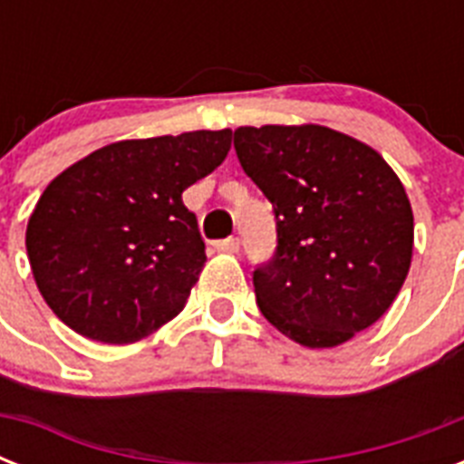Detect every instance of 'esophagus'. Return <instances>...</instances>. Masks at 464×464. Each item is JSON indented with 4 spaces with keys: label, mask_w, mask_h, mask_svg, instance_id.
Listing matches in <instances>:
<instances>
[{
    "label": "esophagus",
    "mask_w": 464,
    "mask_h": 464,
    "mask_svg": "<svg viewBox=\"0 0 464 464\" xmlns=\"http://www.w3.org/2000/svg\"><path fill=\"white\" fill-rule=\"evenodd\" d=\"M214 250L217 253H238L240 250V240L238 238H224L214 243Z\"/></svg>",
    "instance_id": "1"
}]
</instances>
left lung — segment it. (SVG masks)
<instances>
[{"mask_svg":"<svg viewBox=\"0 0 464 464\" xmlns=\"http://www.w3.org/2000/svg\"><path fill=\"white\" fill-rule=\"evenodd\" d=\"M233 147L275 207V257L253 272L262 315L310 349L381 320L414 247L411 204L385 159L320 125L238 127Z\"/></svg>","mask_w":464,"mask_h":464,"instance_id":"8db88e82","label":"left lung"}]
</instances>
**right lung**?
Instances as JSON below:
<instances>
[{"instance_id": "right-lung-1", "label": "right lung", "mask_w": 464, "mask_h": 464, "mask_svg": "<svg viewBox=\"0 0 464 464\" xmlns=\"http://www.w3.org/2000/svg\"><path fill=\"white\" fill-rule=\"evenodd\" d=\"M228 149L231 130L125 140L57 175L25 228L54 315L103 344H132L173 320L207 262L182 192Z\"/></svg>"}]
</instances>
